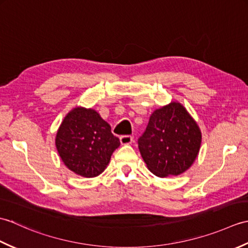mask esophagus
Listing matches in <instances>:
<instances>
[{"label": "esophagus", "instance_id": "34e87169", "mask_svg": "<svg viewBox=\"0 0 248 248\" xmlns=\"http://www.w3.org/2000/svg\"><path fill=\"white\" fill-rule=\"evenodd\" d=\"M132 141H133V138L131 135L120 136L121 145H130V144H132Z\"/></svg>", "mask_w": 248, "mask_h": 248}]
</instances>
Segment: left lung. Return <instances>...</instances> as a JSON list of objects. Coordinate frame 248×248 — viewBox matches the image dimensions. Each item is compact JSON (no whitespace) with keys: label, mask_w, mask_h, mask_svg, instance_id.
<instances>
[{"label":"left lung","mask_w":248,"mask_h":248,"mask_svg":"<svg viewBox=\"0 0 248 248\" xmlns=\"http://www.w3.org/2000/svg\"><path fill=\"white\" fill-rule=\"evenodd\" d=\"M202 133L180 103L155 110L139 149L149 170L157 177L178 176L193 164L199 152Z\"/></svg>","instance_id":"8db88e82"}]
</instances>
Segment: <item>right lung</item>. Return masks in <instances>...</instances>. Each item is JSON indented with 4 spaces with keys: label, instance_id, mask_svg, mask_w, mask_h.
Returning <instances> with one entry per match:
<instances>
[{
    "label": "right lung",
    "instance_id": "add662e5",
    "mask_svg": "<svg viewBox=\"0 0 248 248\" xmlns=\"http://www.w3.org/2000/svg\"><path fill=\"white\" fill-rule=\"evenodd\" d=\"M55 144L62 162L70 170L93 178L105 170L120 141L96 110L76 108L62 123Z\"/></svg>",
    "mask_w": 248,
    "mask_h": 248
}]
</instances>
